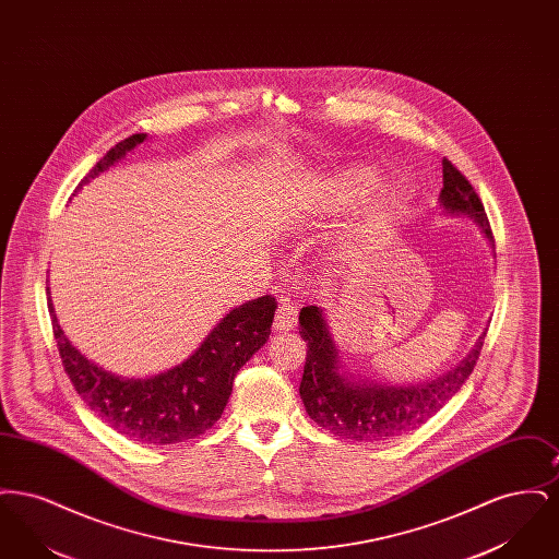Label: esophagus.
<instances>
[{
    "instance_id": "obj_1",
    "label": "esophagus",
    "mask_w": 559,
    "mask_h": 559,
    "mask_svg": "<svg viewBox=\"0 0 559 559\" xmlns=\"http://www.w3.org/2000/svg\"><path fill=\"white\" fill-rule=\"evenodd\" d=\"M295 324H297V304L289 297H285V299H281L278 310L274 314V331H278V333L292 331Z\"/></svg>"
}]
</instances>
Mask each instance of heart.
<instances>
[{
  "mask_svg": "<svg viewBox=\"0 0 559 559\" xmlns=\"http://www.w3.org/2000/svg\"><path fill=\"white\" fill-rule=\"evenodd\" d=\"M377 176L371 169L365 167H352L335 174L329 178V182L322 188V203L326 210H340L346 207L349 203L358 201L365 197ZM404 203V190L399 185H388L379 188L371 199L365 203L358 222L352 228V239L356 242L371 240L374 235H379L400 212Z\"/></svg>",
  "mask_w": 559,
  "mask_h": 559,
  "instance_id": "obj_1",
  "label": "heart"
}]
</instances>
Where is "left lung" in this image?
Segmentation results:
<instances>
[{
  "label": "left lung",
  "instance_id": "left-lung-1",
  "mask_svg": "<svg viewBox=\"0 0 559 559\" xmlns=\"http://www.w3.org/2000/svg\"><path fill=\"white\" fill-rule=\"evenodd\" d=\"M442 180L440 205L447 213L472 217L495 251V237L476 190L447 157L442 159ZM299 335L308 344L299 383L306 413L331 433L358 442L392 440L426 424L469 379L486 337L481 333L474 349L452 371L421 385L396 388L356 381L342 371L340 352L319 306L301 308Z\"/></svg>",
  "mask_w": 559,
  "mask_h": 559
}]
</instances>
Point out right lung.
<instances>
[{
    "label": "right lung",
    "instance_id": "add662e5",
    "mask_svg": "<svg viewBox=\"0 0 559 559\" xmlns=\"http://www.w3.org/2000/svg\"><path fill=\"white\" fill-rule=\"evenodd\" d=\"M144 140L146 133H133L115 144L78 190ZM46 293L53 340L75 392L115 431L157 447L197 438L222 417L237 372L266 344L276 310L272 295L251 299L219 320L182 365L148 379H126L94 365L73 347L53 314L50 287Z\"/></svg>",
    "mask_w": 559,
    "mask_h": 559
}]
</instances>
